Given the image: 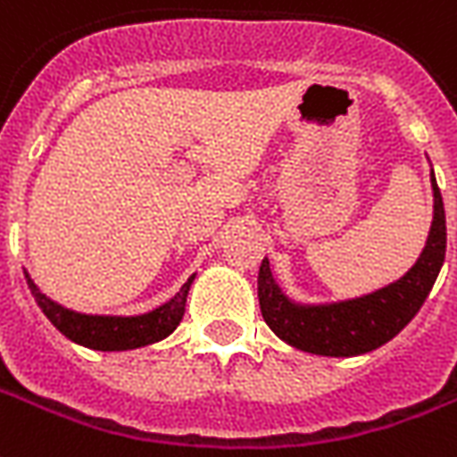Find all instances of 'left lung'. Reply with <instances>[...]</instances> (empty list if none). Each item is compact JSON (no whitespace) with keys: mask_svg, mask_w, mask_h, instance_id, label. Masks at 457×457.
<instances>
[{"mask_svg":"<svg viewBox=\"0 0 457 457\" xmlns=\"http://www.w3.org/2000/svg\"><path fill=\"white\" fill-rule=\"evenodd\" d=\"M434 220L420 259L403 278L360 297L336 302H299L280 287L263 259L259 268V304L275 336L302 353L321 357H357L398 336L436 283L445 259V211L431 170Z\"/></svg>","mask_w":457,"mask_h":457,"instance_id":"8db88e82","label":"left lung"}]
</instances>
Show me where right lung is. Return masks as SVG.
<instances>
[{"label":"right lung","mask_w":457,"mask_h":457,"mask_svg":"<svg viewBox=\"0 0 457 457\" xmlns=\"http://www.w3.org/2000/svg\"><path fill=\"white\" fill-rule=\"evenodd\" d=\"M26 280L28 287L33 292L35 302L43 309V313L50 319V323L69 337L71 343L83 345L88 350H97V353H127V350H138L145 345L160 343L172 333L184 316V306H187V295L194 283L196 273L189 275V280L179 287V292H174V297L158 304L151 312L144 313H83L74 312L69 306L59 304L52 297H47L35 280L30 278L28 270Z\"/></svg>","instance_id":"right-lung-1"}]
</instances>
